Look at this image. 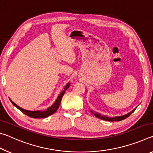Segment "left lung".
Segmentation results:
<instances>
[{
  "instance_id": "obj_1",
  "label": "left lung",
  "mask_w": 153,
  "mask_h": 153,
  "mask_svg": "<svg viewBox=\"0 0 153 153\" xmlns=\"http://www.w3.org/2000/svg\"><path fill=\"white\" fill-rule=\"evenodd\" d=\"M136 110V108H134L133 111H131V112H129V113L126 114V115H124L122 116H118V117H107V116H105V115H102L101 114L98 113H95V112H93L92 111H91V113H93L94 115V116L96 117L99 118V119H101L102 120H105V121H121L123 120H125L127 117H128L129 115H131V113H132L134 111Z\"/></svg>"
}]
</instances>
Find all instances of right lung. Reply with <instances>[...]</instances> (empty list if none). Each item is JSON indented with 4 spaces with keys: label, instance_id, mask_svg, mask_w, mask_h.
I'll use <instances>...</instances> for the list:
<instances>
[{
    "label": "right lung",
    "instance_id": "1",
    "mask_svg": "<svg viewBox=\"0 0 153 153\" xmlns=\"http://www.w3.org/2000/svg\"><path fill=\"white\" fill-rule=\"evenodd\" d=\"M69 86H70V84L68 83V84L66 85V86L65 87L64 90L61 92V94L59 95L58 98H56V100H55V102H54V104L45 111H31L25 110V109H24V108H21L20 107H19V106L17 105L15 102H13L11 99H10V100H11L12 104L15 107H16L18 109L22 111L23 113L25 114V115L29 116V117H32V118H45V117H48V116H50L51 115L53 114L54 113H55L56 110L58 109L59 105H60V104H61V99H62V98H63V96L65 94V92L66 90L68 89Z\"/></svg>",
    "mask_w": 153,
    "mask_h": 153
}]
</instances>
